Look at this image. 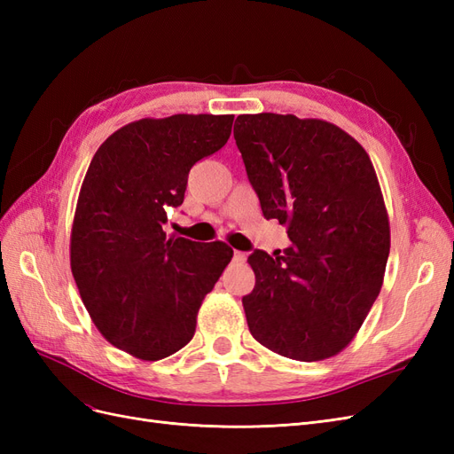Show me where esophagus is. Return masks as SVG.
I'll use <instances>...</instances> for the list:
<instances>
[{"instance_id": "34e87169", "label": "esophagus", "mask_w": 454, "mask_h": 454, "mask_svg": "<svg viewBox=\"0 0 454 454\" xmlns=\"http://www.w3.org/2000/svg\"><path fill=\"white\" fill-rule=\"evenodd\" d=\"M232 259H235L237 263H244V261H246V254H244V252L235 250V255H232Z\"/></svg>"}]
</instances>
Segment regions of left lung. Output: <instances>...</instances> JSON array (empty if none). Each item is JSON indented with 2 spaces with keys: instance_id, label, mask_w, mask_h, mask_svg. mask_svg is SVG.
Wrapping results in <instances>:
<instances>
[{
  "instance_id": "8db88e82",
  "label": "left lung",
  "mask_w": 454,
  "mask_h": 454,
  "mask_svg": "<svg viewBox=\"0 0 454 454\" xmlns=\"http://www.w3.org/2000/svg\"><path fill=\"white\" fill-rule=\"evenodd\" d=\"M235 140L263 215L292 240L282 255L248 257L255 286L242 305L250 333L286 358H332L373 307L390 254L373 162L322 119L239 115Z\"/></svg>"
}]
</instances>
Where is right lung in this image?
I'll return each instance as SVG.
<instances>
[{
    "instance_id": "obj_1",
    "label": "right lung",
    "mask_w": 454,
    "mask_h": 454,
    "mask_svg": "<svg viewBox=\"0 0 454 454\" xmlns=\"http://www.w3.org/2000/svg\"><path fill=\"white\" fill-rule=\"evenodd\" d=\"M232 119L134 121L90 160L72 225V272L98 332L134 358H168L193 339L202 299L232 257L225 242L162 231L184 202L191 167L227 144Z\"/></svg>"
}]
</instances>
